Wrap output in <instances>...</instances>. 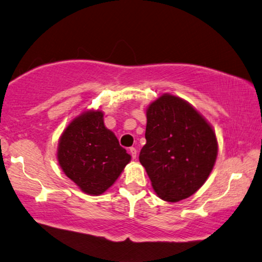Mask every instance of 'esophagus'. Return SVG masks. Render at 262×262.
<instances>
[{"label": "esophagus", "instance_id": "obj_1", "mask_svg": "<svg viewBox=\"0 0 262 262\" xmlns=\"http://www.w3.org/2000/svg\"><path fill=\"white\" fill-rule=\"evenodd\" d=\"M129 152L132 155L133 159H135L136 158V155H137V150L134 147H132V148H129Z\"/></svg>", "mask_w": 262, "mask_h": 262}]
</instances>
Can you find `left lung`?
Wrapping results in <instances>:
<instances>
[{"label":"left lung","instance_id":"obj_1","mask_svg":"<svg viewBox=\"0 0 262 262\" xmlns=\"http://www.w3.org/2000/svg\"><path fill=\"white\" fill-rule=\"evenodd\" d=\"M145 140L140 163L164 201L189 198L215 165L219 144L214 129L180 97L164 94L148 106Z\"/></svg>","mask_w":262,"mask_h":262}]
</instances>
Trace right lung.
<instances>
[{
  "label": "right lung",
  "instance_id": "add662e5",
  "mask_svg": "<svg viewBox=\"0 0 262 262\" xmlns=\"http://www.w3.org/2000/svg\"><path fill=\"white\" fill-rule=\"evenodd\" d=\"M56 156L64 174L89 195L107 190L132 158L105 127L100 110L85 111L66 127Z\"/></svg>",
  "mask_w": 262,
  "mask_h": 262
}]
</instances>
